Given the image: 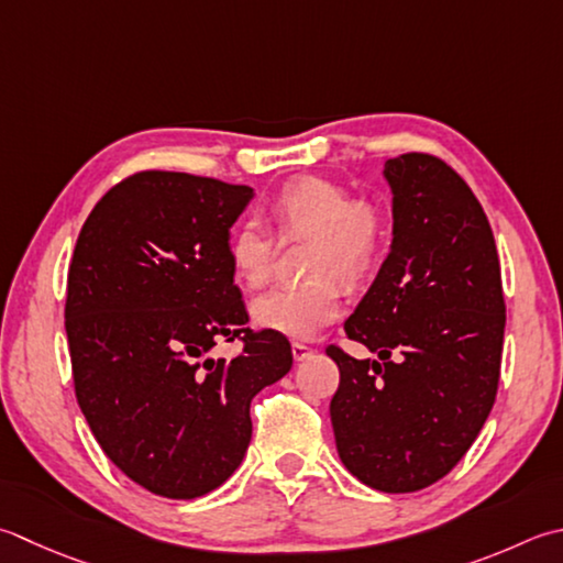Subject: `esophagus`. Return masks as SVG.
I'll return each mask as SVG.
<instances>
[{
    "mask_svg": "<svg viewBox=\"0 0 563 563\" xmlns=\"http://www.w3.org/2000/svg\"><path fill=\"white\" fill-rule=\"evenodd\" d=\"M314 354V351L307 346V344H302V341H292V358L300 363V361H305V358H310Z\"/></svg>",
    "mask_w": 563,
    "mask_h": 563,
    "instance_id": "1",
    "label": "esophagus"
}]
</instances>
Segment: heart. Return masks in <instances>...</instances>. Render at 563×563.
Returning <instances> with one entry per match:
<instances>
[{
  "instance_id": "b5f03b06",
  "label": "heart",
  "mask_w": 563,
  "mask_h": 563,
  "mask_svg": "<svg viewBox=\"0 0 563 563\" xmlns=\"http://www.w3.org/2000/svg\"><path fill=\"white\" fill-rule=\"evenodd\" d=\"M271 219L283 239L310 236L305 283L273 285L251 305L258 327L310 339L341 314V290L333 278L356 283L376 266L388 241V217L371 200H354L344 185L314 178L290 180L271 197ZM275 236L258 219H244L229 236V261L236 278L258 288L268 280Z\"/></svg>"
}]
</instances>
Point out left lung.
I'll list each match as a JSON object with an SVG mask.
<instances>
[{"label":"left lung","mask_w":563,"mask_h":563,"mask_svg":"<svg viewBox=\"0 0 563 563\" xmlns=\"http://www.w3.org/2000/svg\"><path fill=\"white\" fill-rule=\"evenodd\" d=\"M385 178L393 246L344 324L378 361L327 346L339 366L329 412L361 483L415 493L444 478L488 420L505 297L488 217L451 165L412 151L385 161Z\"/></svg>","instance_id":"obj_1"}]
</instances>
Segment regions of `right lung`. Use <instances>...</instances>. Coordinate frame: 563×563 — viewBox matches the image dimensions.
Masks as SVG:
<instances>
[{
  "label": "right lung",
  "instance_id": "right-lung-1",
  "mask_svg": "<svg viewBox=\"0 0 563 563\" xmlns=\"http://www.w3.org/2000/svg\"><path fill=\"white\" fill-rule=\"evenodd\" d=\"M253 190L141 170L87 217L68 268L75 398L97 444L141 488L192 500L234 473L251 400L292 366L285 334L249 327L229 229ZM241 340L231 362L208 356Z\"/></svg>",
  "mask_w": 563,
  "mask_h": 563
}]
</instances>
